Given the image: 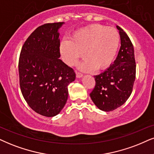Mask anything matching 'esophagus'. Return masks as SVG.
<instances>
[{"mask_svg": "<svg viewBox=\"0 0 154 154\" xmlns=\"http://www.w3.org/2000/svg\"><path fill=\"white\" fill-rule=\"evenodd\" d=\"M76 77H77V78H80V77H82V74L81 72H76Z\"/></svg>", "mask_w": 154, "mask_h": 154, "instance_id": "esophagus-1", "label": "esophagus"}]
</instances>
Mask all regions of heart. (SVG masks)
<instances>
[{
  "instance_id": "heart-1",
  "label": "heart",
  "mask_w": 154,
  "mask_h": 154,
  "mask_svg": "<svg viewBox=\"0 0 154 154\" xmlns=\"http://www.w3.org/2000/svg\"><path fill=\"white\" fill-rule=\"evenodd\" d=\"M120 43L119 33L115 28L102 25H91L75 32L71 40L63 39L60 43V52L64 62L75 65L82 57L87 58L80 68L91 71L107 68L113 63Z\"/></svg>"
}]
</instances>
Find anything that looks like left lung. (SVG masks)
Wrapping results in <instances>:
<instances>
[{"instance_id": "obj_1", "label": "left lung", "mask_w": 154, "mask_h": 154, "mask_svg": "<svg viewBox=\"0 0 154 154\" xmlns=\"http://www.w3.org/2000/svg\"><path fill=\"white\" fill-rule=\"evenodd\" d=\"M121 47L114 63L104 72L94 76L95 86L89 94L100 109L111 112L124 104L133 90L136 62L133 44L119 26Z\"/></svg>"}]
</instances>
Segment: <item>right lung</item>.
I'll return each instance as SVG.
<instances>
[{
  "mask_svg": "<svg viewBox=\"0 0 154 154\" xmlns=\"http://www.w3.org/2000/svg\"><path fill=\"white\" fill-rule=\"evenodd\" d=\"M64 23H46L25 40L18 63L22 94L29 106L40 115L52 117L67 102L68 85L75 79V70L59 59L58 29Z\"/></svg>",
  "mask_w": 154,
  "mask_h": 154,
  "instance_id": "obj_1",
  "label": "right lung"
}]
</instances>
